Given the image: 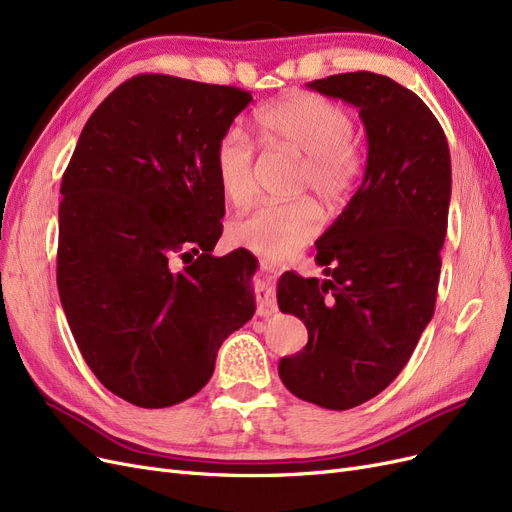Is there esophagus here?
Returning <instances> with one entry per match:
<instances>
[{
    "label": "esophagus",
    "instance_id": "esophagus-1",
    "mask_svg": "<svg viewBox=\"0 0 512 512\" xmlns=\"http://www.w3.org/2000/svg\"><path fill=\"white\" fill-rule=\"evenodd\" d=\"M259 266H261L263 272H272V263H270L268 259H261ZM270 278H272V276H270ZM268 283H270V280H268ZM276 310H278V306H276L272 289H270L268 285L261 287V291H259V302H257V315H259V317H270V315H274Z\"/></svg>",
    "mask_w": 512,
    "mask_h": 512
}]
</instances>
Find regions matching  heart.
Segmentation results:
<instances>
[{
	"mask_svg": "<svg viewBox=\"0 0 512 512\" xmlns=\"http://www.w3.org/2000/svg\"><path fill=\"white\" fill-rule=\"evenodd\" d=\"M255 129L266 151H289L302 159L300 191L336 204L351 193L364 172V157L353 142L351 112L323 95L302 93L261 108ZM219 187L234 206L249 202L255 189V153L240 129H227L214 155ZM319 227L310 200L259 204L229 223V238L253 253L278 257L298 249Z\"/></svg>",
	"mask_w": 512,
	"mask_h": 512,
	"instance_id": "obj_1",
	"label": "heart"
}]
</instances>
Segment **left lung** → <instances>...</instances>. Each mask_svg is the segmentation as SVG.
<instances>
[{"label": "left lung", "instance_id": "left-lung-1", "mask_svg": "<svg viewBox=\"0 0 512 512\" xmlns=\"http://www.w3.org/2000/svg\"><path fill=\"white\" fill-rule=\"evenodd\" d=\"M308 87L359 108L368 163L315 244L327 278L278 280V308L308 329V344L280 359L278 374L300 400L349 410L391 385L434 317L451 155L432 110L389 76L346 72Z\"/></svg>", "mask_w": 512, "mask_h": 512}]
</instances>
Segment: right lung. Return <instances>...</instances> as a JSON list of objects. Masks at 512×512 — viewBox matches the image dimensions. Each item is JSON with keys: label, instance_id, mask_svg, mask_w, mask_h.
Instances as JSON below:
<instances>
[{"label": "right lung", "instance_id": "obj_1", "mask_svg": "<svg viewBox=\"0 0 512 512\" xmlns=\"http://www.w3.org/2000/svg\"><path fill=\"white\" fill-rule=\"evenodd\" d=\"M251 102L238 87L138 74L95 108L63 172L61 306L97 381L134 406L195 395L255 312L257 259L212 255L225 214L214 155Z\"/></svg>", "mask_w": 512, "mask_h": 512}]
</instances>
